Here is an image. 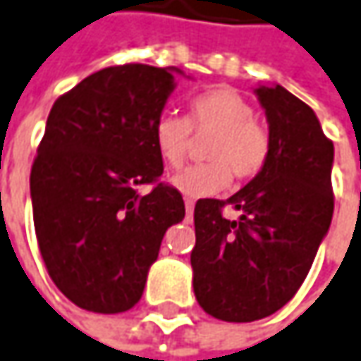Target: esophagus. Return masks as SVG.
I'll return each mask as SVG.
<instances>
[{
    "mask_svg": "<svg viewBox=\"0 0 361 361\" xmlns=\"http://www.w3.org/2000/svg\"><path fill=\"white\" fill-rule=\"evenodd\" d=\"M185 213H194V200H192V198H185Z\"/></svg>",
    "mask_w": 361,
    "mask_h": 361,
    "instance_id": "34e87169",
    "label": "esophagus"
}]
</instances>
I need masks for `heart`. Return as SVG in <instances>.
I'll return each instance as SVG.
<instances>
[{
	"label": "heart",
	"mask_w": 361,
	"mask_h": 361,
	"mask_svg": "<svg viewBox=\"0 0 361 361\" xmlns=\"http://www.w3.org/2000/svg\"><path fill=\"white\" fill-rule=\"evenodd\" d=\"M192 128L213 132L207 145L209 163L192 165L171 178V185L188 198H204L225 190L235 178H254L267 163L269 136L254 121V107L233 88H216L196 97L190 117L161 114L152 126V142L169 167H180L188 157Z\"/></svg>",
	"instance_id": "heart-1"
}]
</instances>
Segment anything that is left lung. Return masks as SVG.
Here are the masks:
<instances>
[{
    "label": "left lung",
    "instance_id": "obj_1",
    "mask_svg": "<svg viewBox=\"0 0 361 361\" xmlns=\"http://www.w3.org/2000/svg\"><path fill=\"white\" fill-rule=\"evenodd\" d=\"M254 92L269 121L264 167L231 198H202L194 209V295L225 322L271 316L295 295L335 207V148L316 114L281 84H260ZM225 204L240 216L225 219Z\"/></svg>",
    "mask_w": 361,
    "mask_h": 361
}]
</instances>
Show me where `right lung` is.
<instances>
[{
  "instance_id": "obj_1",
  "label": "right lung",
  "mask_w": 361,
  "mask_h": 361,
  "mask_svg": "<svg viewBox=\"0 0 361 361\" xmlns=\"http://www.w3.org/2000/svg\"><path fill=\"white\" fill-rule=\"evenodd\" d=\"M180 68H105L51 107L30 171L37 242L49 277L78 308L130 310L142 298L165 231L185 216L165 183L154 119ZM152 183L148 195L137 188Z\"/></svg>"
}]
</instances>
